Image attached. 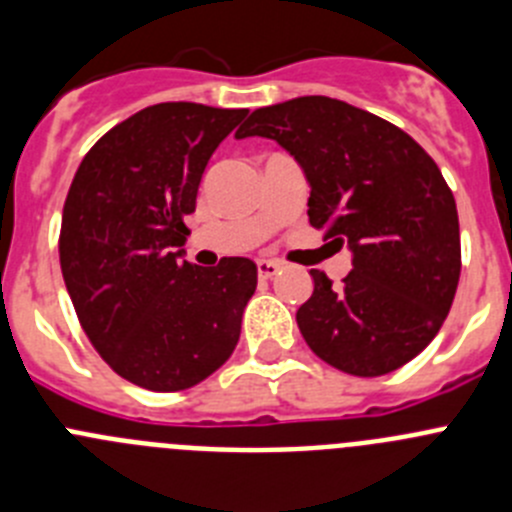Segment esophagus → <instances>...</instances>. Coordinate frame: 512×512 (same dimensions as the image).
I'll return each mask as SVG.
<instances>
[{
    "mask_svg": "<svg viewBox=\"0 0 512 512\" xmlns=\"http://www.w3.org/2000/svg\"><path fill=\"white\" fill-rule=\"evenodd\" d=\"M280 270V262H275V260H257V275H260L262 280H267V278H272V275H275V272Z\"/></svg>",
    "mask_w": 512,
    "mask_h": 512,
    "instance_id": "obj_1",
    "label": "esophagus"
}]
</instances>
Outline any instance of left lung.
I'll return each mask as SVG.
<instances>
[{"mask_svg":"<svg viewBox=\"0 0 512 512\" xmlns=\"http://www.w3.org/2000/svg\"><path fill=\"white\" fill-rule=\"evenodd\" d=\"M278 141L310 184L308 219L351 250L333 285L310 270L305 343L333 369L384 376L442 328L460 283L457 204L432 156L394 123L326 95L257 108L234 133Z\"/></svg>","mask_w":512,"mask_h":512,"instance_id":"left-lung-1","label":"left lung"}]
</instances>
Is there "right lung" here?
I'll use <instances>...</instances> for the list:
<instances>
[{"mask_svg":"<svg viewBox=\"0 0 512 512\" xmlns=\"http://www.w3.org/2000/svg\"><path fill=\"white\" fill-rule=\"evenodd\" d=\"M245 108L159 103L105 133L80 161L62 207L60 267L85 336L148 391L212 376L240 341L257 265L184 257V217L209 159Z\"/></svg>","mask_w":512,"mask_h":512,"instance_id":"obj_1","label":"right lung"}]
</instances>
